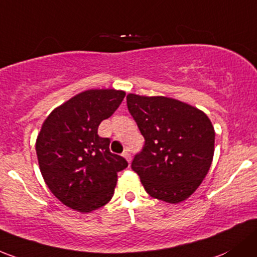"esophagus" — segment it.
Masks as SVG:
<instances>
[{"label": "esophagus", "mask_w": 257, "mask_h": 257, "mask_svg": "<svg viewBox=\"0 0 257 257\" xmlns=\"http://www.w3.org/2000/svg\"><path fill=\"white\" fill-rule=\"evenodd\" d=\"M121 155H123V158L125 159V160L128 161V163H131V161H132V156H131V154L128 153V151H124V153L121 154Z\"/></svg>", "instance_id": "1"}]
</instances>
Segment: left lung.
I'll list each match as a JSON object with an SVG mask.
<instances>
[{"instance_id":"obj_1","label":"left lung","mask_w":257,"mask_h":257,"mask_svg":"<svg viewBox=\"0 0 257 257\" xmlns=\"http://www.w3.org/2000/svg\"><path fill=\"white\" fill-rule=\"evenodd\" d=\"M126 106L145 139L132 169L151 197L172 204L183 202L212 164V121L203 110L165 96L128 93Z\"/></svg>"}]
</instances>
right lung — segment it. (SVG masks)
Masks as SVG:
<instances>
[{
    "label": "right lung",
    "instance_id": "right-lung-1",
    "mask_svg": "<svg viewBox=\"0 0 257 257\" xmlns=\"http://www.w3.org/2000/svg\"><path fill=\"white\" fill-rule=\"evenodd\" d=\"M125 92L92 88L77 93L50 113L37 137L39 169L51 193L71 209L91 213L110 201L125 159L109 151L97 134Z\"/></svg>",
    "mask_w": 257,
    "mask_h": 257
}]
</instances>
